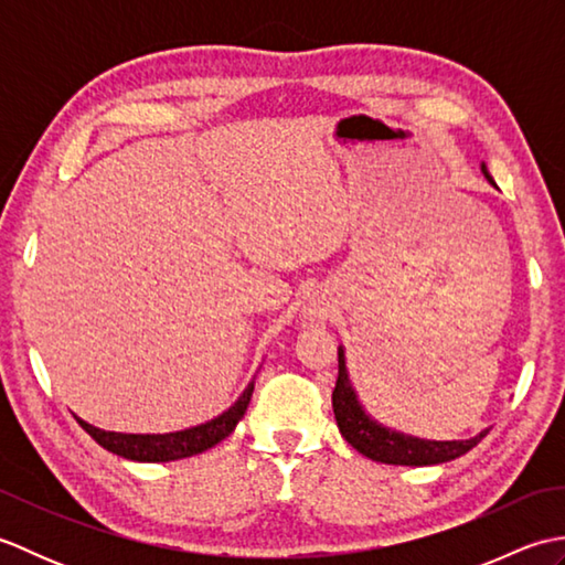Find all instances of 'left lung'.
<instances>
[{"mask_svg": "<svg viewBox=\"0 0 565 565\" xmlns=\"http://www.w3.org/2000/svg\"><path fill=\"white\" fill-rule=\"evenodd\" d=\"M481 172L486 174L488 182L495 186L486 162H481ZM338 354H340V374L332 391L334 419H338L342 437L350 441L359 454H364L366 459L393 463V466L444 463V461L459 459V456L466 451H471L476 444L488 435V429H483L471 439L437 441V439H419L413 435H403V431H395L391 427H383L364 411V405L359 403V395L352 386L350 374H347V359H344L342 347L338 350Z\"/></svg>", "mask_w": 565, "mask_h": 565, "instance_id": "1", "label": "left lung"}]
</instances>
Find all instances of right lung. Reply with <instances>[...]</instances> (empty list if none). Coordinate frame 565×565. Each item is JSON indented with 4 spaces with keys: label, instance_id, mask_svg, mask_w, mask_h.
Masks as SVG:
<instances>
[{
    "label": "right lung",
    "instance_id": "obj_1",
    "mask_svg": "<svg viewBox=\"0 0 565 565\" xmlns=\"http://www.w3.org/2000/svg\"><path fill=\"white\" fill-rule=\"evenodd\" d=\"M252 391H255V379L247 383V388L239 393V398L218 417H213L209 423L189 427V429L167 431V435H124V431L99 429L89 423H84L79 417L77 423L94 441L99 444V447H104L111 454L124 456V459L142 461V463L179 461V459H186V456L209 451L211 447H215V444L231 435L247 411Z\"/></svg>",
    "mask_w": 565,
    "mask_h": 565
}]
</instances>
